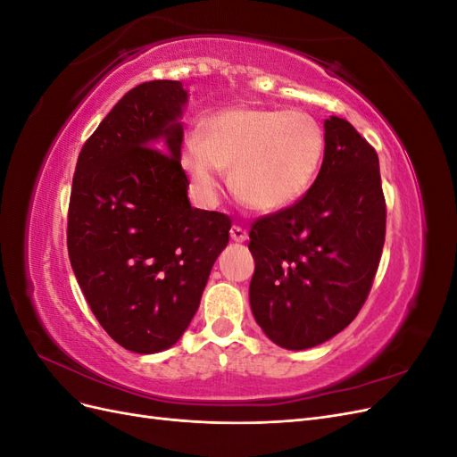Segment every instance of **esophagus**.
<instances>
[{"label":"esophagus","instance_id":"34e87169","mask_svg":"<svg viewBox=\"0 0 457 457\" xmlns=\"http://www.w3.org/2000/svg\"><path fill=\"white\" fill-rule=\"evenodd\" d=\"M230 238H232L234 242H245V240H247V230L242 228V227H238V225H234V227L230 228Z\"/></svg>","mask_w":457,"mask_h":457}]
</instances>
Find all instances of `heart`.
Here are the masks:
<instances>
[{"instance_id": "obj_1", "label": "heart", "mask_w": 457, "mask_h": 457, "mask_svg": "<svg viewBox=\"0 0 457 457\" xmlns=\"http://www.w3.org/2000/svg\"><path fill=\"white\" fill-rule=\"evenodd\" d=\"M326 137L301 110L232 106L204 120L181 163L204 202L219 195L225 168L237 195L257 212H278L305 195L320 170Z\"/></svg>"}]
</instances>
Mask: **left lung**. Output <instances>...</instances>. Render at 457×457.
<instances>
[{
	"label": "left lung",
	"instance_id": "8db88e82",
	"mask_svg": "<svg viewBox=\"0 0 457 457\" xmlns=\"http://www.w3.org/2000/svg\"><path fill=\"white\" fill-rule=\"evenodd\" d=\"M320 173L294 205L250 230V305L282 349L316 347L362 309L385 244L386 207L378 152L347 120L324 121Z\"/></svg>",
	"mask_w": 457,
	"mask_h": 457
}]
</instances>
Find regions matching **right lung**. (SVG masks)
<instances>
[{"label":"right lung","mask_w":457,"mask_h":457,"mask_svg":"<svg viewBox=\"0 0 457 457\" xmlns=\"http://www.w3.org/2000/svg\"><path fill=\"white\" fill-rule=\"evenodd\" d=\"M181 81L128 91L81 148L68 257L96 320L123 349L173 347L200 307L230 217L192 207L181 168Z\"/></svg>","instance_id":"1"}]
</instances>
